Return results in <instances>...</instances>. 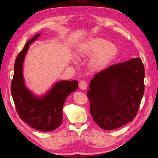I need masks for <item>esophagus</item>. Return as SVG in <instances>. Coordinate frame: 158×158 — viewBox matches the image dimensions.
Instances as JSON below:
<instances>
[{
	"label": "esophagus",
	"mask_w": 158,
	"mask_h": 158,
	"mask_svg": "<svg viewBox=\"0 0 158 158\" xmlns=\"http://www.w3.org/2000/svg\"><path fill=\"white\" fill-rule=\"evenodd\" d=\"M79 87L81 89L85 90L87 88V83L85 82V81H84V80L80 81V82H79Z\"/></svg>",
	"instance_id": "1"
}]
</instances>
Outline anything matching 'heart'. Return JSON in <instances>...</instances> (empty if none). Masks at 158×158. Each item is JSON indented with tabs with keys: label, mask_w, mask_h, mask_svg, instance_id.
Wrapping results in <instances>:
<instances>
[{
	"label": "heart",
	"mask_w": 158,
	"mask_h": 158,
	"mask_svg": "<svg viewBox=\"0 0 158 158\" xmlns=\"http://www.w3.org/2000/svg\"><path fill=\"white\" fill-rule=\"evenodd\" d=\"M117 47L112 42H108L102 37H89L79 45L76 54L80 59H85L91 55L89 68L93 71L102 70L111 62L117 53ZM74 63L77 60L74 59Z\"/></svg>",
	"instance_id": "1"
}]
</instances>
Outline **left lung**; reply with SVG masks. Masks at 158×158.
I'll return each instance as SVG.
<instances>
[{"instance_id":"left-lung-1","label":"left lung","mask_w":158,"mask_h":158,"mask_svg":"<svg viewBox=\"0 0 158 158\" xmlns=\"http://www.w3.org/2000/svg\"><path fill=\"white\" fill-rule=\"evenodd\" d=\"M144 67L140 58L117 63L96 73L87 95L94 121L113 130L135 118L144 93Z\"/></svg>"}]
</instances>
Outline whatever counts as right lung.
I'll return each mask as SVG.
<instances>
[{"label": "right lung", "instance_id": "obj_1", "mask_svg": "<svg viewBox=\"0 0 158 158\" xmlns=\"http://www.w3.org/2000/svg\"><path fill=\"white\" fill-rule=\"evenodd\" d=\"M41 35L39 33L28 40L17 56L11 84V94L16 111L22 120L36 130L50 132L63 122V107L69 95L78 88L76 80L56 82L41 95L33 93L26 86L23 74L25 57L30 45Z\"/></svg>", "mask_w": 158, "mask_h": 158}]
</instances>
